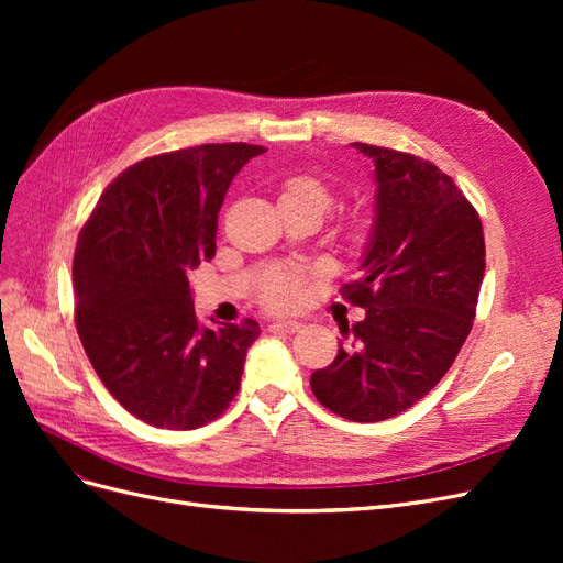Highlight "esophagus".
<instances>
[{
    "label": "esophagus",
    "mask_w": 563,
    "mask_h": 563,
    "mask_svg": "<svg viewBox=\"0 0 563 563\" xmlns=\"http://www.w3.org/2000/svg\"><path fill=\"white\" fill-rule=\"evenodd\" d=\"M300 329L298 321H272L269 331H282V333H296Z\"/></svg>",
    "instance_id": "34e87169"
}]
</instances>
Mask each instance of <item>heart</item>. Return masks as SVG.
Instances as JSON below:
<instances>
[{"mask_svg": "<svg viewBox=\"0 0 563 563\" xmlns=\"http://www.w3.org/2000/svg\"><path fill=\"white\" fill-rule=\"evenodd\" d=\"M333 195L327 183H321L314 176H294L284 180L282 185V197L279 203H305V207H312L319 213L331 207ZM300 300V279L294 275L277 277L267 286L265 302L275 310H288Z\"/></svg>", "mask_w": 563, "mask_h": 563, "instance_id": "obj_1", "label": "heart"}]
</instances>
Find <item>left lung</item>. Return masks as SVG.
Returning a JSON list of instances; mask_svg holds the SVG:
<instances>
[{"label": "left lung", "instance_id": "8db88e82", "mask_svg": "<svg viewBox=\"0 0 563 563\" xmlns=\"http://www.w3.org/2000/svg\"><path fill=\"white\" fill-rule=\"evenodd\" d=\"M352 147L376 166L362 277L343 288L366 317L310 387L335 416L378 422L420 401L455 362L479 300L486 246L479 213L432 162Z\"/></svg>", "mask_w": 563, "mask_h": 563}]
</instances>
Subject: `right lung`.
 Segmentation results:
<instances>
[{
    "instance_id": "right-lung-1",
    "label": "right lung",
    "mask_w": 563,
    "mask_h": 563,
    "mask_svg": "<svg viewBox=\"0 0 563 563\" xmlns=\"http://www.w3.org/2000/svg\"><path fill=\"white\" fill-rule=\"evenodd\" d=\"M263 152L218 143L143 159L79 232L73 282L84 352L110 395L152 428H201L240 389L258 323H199L190 272L213 258L228 187Z\"/></svg>"
}]
</instances>
